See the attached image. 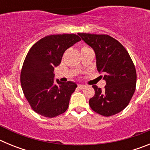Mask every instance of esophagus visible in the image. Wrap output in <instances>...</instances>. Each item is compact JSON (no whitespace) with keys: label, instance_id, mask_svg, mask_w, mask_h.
<instances>
[{"label":"esophagus","instance_id":"esophagus-1","mask_svg":"<svg viewBox=\"0 0 150 150\" xmlns=\"http://www.w3.org/2000/svg\"><path fill=\"white\" fill-rule=\"evenodd\" d=\"M85 86H83V85H78V88H80V89H83V88H85Z\"/></svg>","mask_w":150,"mask_h":150}]
</instances>
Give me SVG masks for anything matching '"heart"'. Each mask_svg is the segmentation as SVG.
Returning <instances> with one entry per match:
<instances>
[{
  "mask_svg": "<svg viewBox=\"0 0 150 150\" xmlns=\"http://www.w3.org/2000/svg\"><path fill=\"white\" fill-rule=\"evenodd\" d=\"M86 47H88V46H83V47H82V49H83V48H86ZM81 49V50H82Z\"/></svg>",
  "mask_w": 150,
  "mask_h": 150,
  "instance_id": "1",
  "label": "heart"
}]
</instances>
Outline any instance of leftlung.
Returning a JSON list of instances; mask_svg holds the SVG:
<instances>
[{"label": "left lung", "instance_id": "8db88e82", "mask_svg": "<svg viewBox=\"0 0 150 150\" xmlns=\"http://www.w3.org/2000/svg\"><path fill=\"white\" fill-rule=\"evenodd\" d=\"M78 35L94 50L97 69L107 83L104 90L92 86L95 93L89 100L90 107L104 116L119 113L128 105L136 88L137 73L132 59L124 46L107 34Z\"/></svg>", "mask_w": 150, "mask_h": 150}]
</instances>
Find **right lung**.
Wrapping results in <instances>:
<instances>
[{"instance_id":"obj_1","label":"right lung","mask_w":150,"mask_h":150,"mask_svg":"<svg viewBox=\"0 0 150 150\" xmlns=\"http://www.w3.org/2000/svg\"><path fill=\"white\" fill-rule=\"evenodd\" d=\"M81 40L74 34L46 36L34 43L28 52L20 75L22 91L31 109L38 114L53 118L68 108L77 85L54 82V69L59 65L67 49Z\"/></svg>"}]
</instances>
